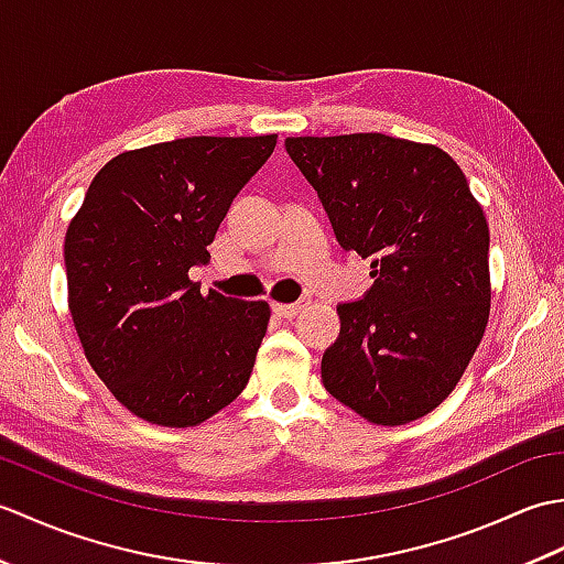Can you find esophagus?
Listing matches in <instances>:
<instances>
[{"label": "esophagus", "instance_id": "esophagus-1", "mask_svg": "<svg viewBox=\"0 0 564 564\" xmlns=\"http://www.w3.org/2000/svg\"><path fill=\"white\" fill-rule=\"evenodd\" d=\"M307 305H310V297H301L297 303H273V313L285 319H293L297 313H303Z\"/></svg>", "mask_w": 564, "mask_h": 564}]
</instances>
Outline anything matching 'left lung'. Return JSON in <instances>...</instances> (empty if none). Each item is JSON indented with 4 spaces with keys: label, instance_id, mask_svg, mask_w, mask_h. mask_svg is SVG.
<instances>
[{
    "label": "left lung",
    "instance_id": "obj_1",
    "mask_svg": "<svg viewBox=\"0 0 564 564\" xmlns=\"http://www.w3.org/2000/svg\"><path fill=\"white\" fill-rule=\"evenodd\" d=\"M337 242L370 259L373 285L337 305L322 356L327 392L373 424L414 422L458 386L489 319V227L451 154L354 133L285 138Z\"/></svg>",
    "mask_w": 564,
    "mask_h": 564
}]
</instances>
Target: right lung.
Wrapping results in <instances>:
<instances>
[{"mask_svg":"<svg viewBox=\"0 0 564 564\" xmlns=\"http://www.w3.org/2000/svg\"><path fill=\"white\" fill-rule=\"evenodd\" d=\"M279 135L178 138L118 154L65 235L69 313L84 356L135 416L196 426L249 382L269 303L200 295L191 267Z\"/></svg>","mask_w":564,"mask_h":564,"instance_id":"add662e5","label":"right lung"}]
</instances>
